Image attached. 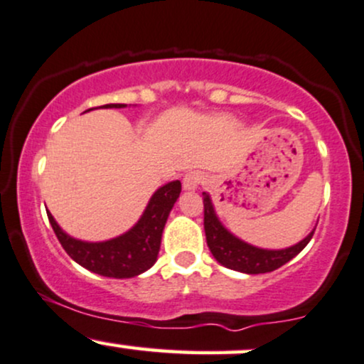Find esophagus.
<instances>
[{
    "label": "esophagus",
    "instance_id": "esophagus-1",
    "mask_svg": "<svg viewBox=\"0 0 364 364\" xmlns=\"http://www.w3.org/2000/svg\"><path fill=\"white\" fill-rule=\"evenodd\" d=\"M203 173H200L199 170H191V172H187L182 178L183 191H196L199 187V183L203 182Z\"/></svg>",
    "mask_w": 364,
    "mask_h": 364
}]
</instances>
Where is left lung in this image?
<instances>
[{
	"instance_id": "left-lung-1",
	"label": "left lung",
	"mask_w": 364,
	"mask_h": 364,
	"mask_svg": "<svg viewBox=\"0 0 364 364\" xmlns=\"http://www.w3.org/2000/svg\"><path fill=\"white\" fill-rule=\"evenodd\" d=\"M204 203V232H206V242L213 257H215L221 266L233 269V271L245 272V274H264L284 266L293 257H296L300 252L309 245L314 237L315 230L306 235L296 245L288 247V249L269 250L259 249V247L250 245V243L240 240L235 237L232 232L225 228L223 223L218 218L213 200L208 192H203Z\"/></svg>"
}]
</instances>
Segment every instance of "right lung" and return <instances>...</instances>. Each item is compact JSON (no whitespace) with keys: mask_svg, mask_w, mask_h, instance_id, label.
Segmentation results:
<instances>
[{"mask_svg":"<svg viewBox=\"0 0 364 364\" xmlns=\"http://www.w3.org/2000/svg\"><path fill=\"white\" fill-rule=\"evenodd\" d=\"M105 109H124L126 104H107ZM181 181H173L156 189L138 223L119 237L105 242H83L73 238L55 223L54 216L47 213L55 237L66 254L81 267L105 277L126 279L148 271L156 262L160 252L161 233L166 218L181 196Z\"/></svg>","mask_w":364,"mask_h":364,"instance_id":"add662e5","label":"right lung"}]
</instances>
